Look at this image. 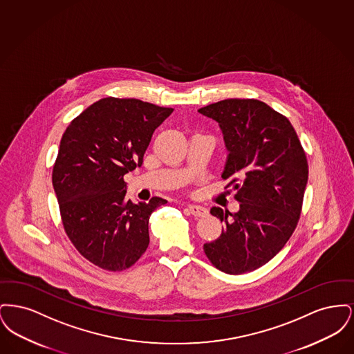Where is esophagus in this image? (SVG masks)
<instances>
[{
    "label": "esophagus",
    "instance_id": "esophagus-1",
    "mask_svg": "<svg viewBox=\"0 0 354 354\" xmlns=\"http://www.w3.org/2000/svg\"><path fill=\"white\" fill-rule=\"evenodd\" d=\"M187 209L191 212V215H194L195 218H203L208 214L207 208H204L202 205H196V204H188Z\"/></svg>",
    "mask_w": 354,
    "mask_h": 354
}]
</instances>
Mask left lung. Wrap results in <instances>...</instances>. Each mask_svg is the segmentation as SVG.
Segmentation results:
<instances>
[{
    "mask_svg": "<svg viewBox=\"0 0 354 354\" xmlns=\"http://www.w3.org/2000/svg\"><path fill=\"white\" fill-rule=\"evenodd\" d=\"M223 130L228 160L221 175L234 187L236 214L211 208L224 231L203 250L228 274L252 272L283 250L303 209L308 160L293 126L257 100H224L199 109Z\"/></svg>",
    "mask_w": 354,
    "mask_h": 354,
    "instance_id": "8db88e82",
    "label": "left lung"
}]
</instances>
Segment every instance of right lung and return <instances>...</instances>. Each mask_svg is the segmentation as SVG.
Instances as JSON below:
<instances>
[{"label": "right lung", "mask_w": 354, "mask_h": 354, "mask_svg": "<svg viewBox=\"0 0 354 354\" xmlns=\"http://www.w3.org/2000/svg\"><path fill=\"white\" fill-rule=\"evenodd\" d=\"M174 109L107 97L73 119L62 135L53 187L70 241L102 270L133 267L146 252L149 220L166 204L126 199L123 176L142 166L152 134Z\"/></svg>", "instance_id": "obj_1"}]
</instances>
